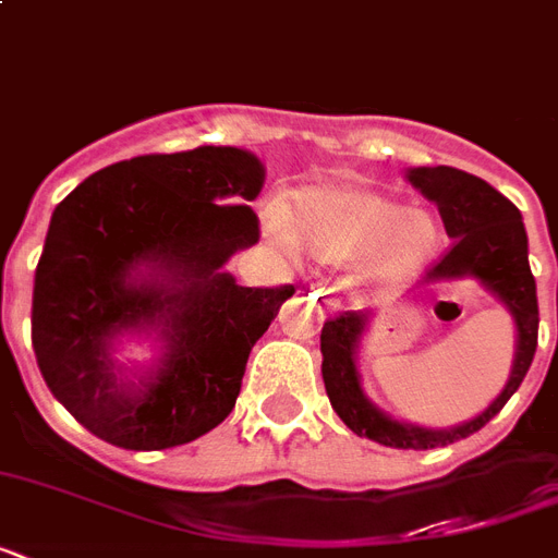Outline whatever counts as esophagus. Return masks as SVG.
Returning a JSON list of instances; mask_svg holds the SVG:
<instances>
[{"instance_id": "34e87169", "label": "esophagus", "mask_w": 558, "mask_h": 558, "mask_svg": "<svg viewBox=\"0 0 558 558\" xmlns=\"http://www.w3.org/2000/svg\"><path fill=\"white\" fill-rule=\"evenodd\" d=\"M313 298L318 301V306H324V310H336V298H332L330 292H324V289H315Z\"/></svg>"}]
</instances>
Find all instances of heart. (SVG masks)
<instances>
[{"label": "heart", "instance_id": "b5f03b06", "mask_svg": "<svg viewBox=\"0 0 558 558\" xmlns=\"http://www.w3.org/2000/svg\"><path fill=\"white\" fill-rule=\"evenodd\" d=\"M271 226L313 260L353 263L356 278L379 289L411 278L440 243L428 210L362 182L298 187L283 210L271 214Z\"/></svg>", "mask_w": 558, "mask_h": 558}]
</instances>
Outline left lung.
Segmentation results:
<instances>
[{
  "instance_id": "1",
  "label": "left lung",
  "mask_w": 558,
  "mask_h": 558,
  "mask_svg": "<svg viewBox=\"0 0 558 558\" xmlns=\"http://www.w3.org/2000/svg\"><path fill=\"white\" fill-rule=\"evenodd\" d=\"M408 182L437 205L446 234L451 236L449 252L425 269V280L472 275L498 301H504L515 318L519 350H515L510 381L504 385L498 399L484 414L454 428H420V425L390 420L362 393V385H359L356 344L365 330V318L359 313H341L324 322L322 373L332 411L344 420L353 434L390 446V449H437V446H449L481 432L507 405V399L519 390L527 376L538 344L536 278L530 271L527 231L521 222V210L504 193L466 170L446 168V165L414 168L408 173Z\"/></svg>"
}]
</instances>
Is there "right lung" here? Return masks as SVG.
Instances as JSON below:
<instances>
[{
	"mask_svg": "<svg viewBox=\"0 0 558 558\" xmlns=\"http://www.w3.org/2000/svg\"><path fill=\"white\" fill-rule=\"evenodd\" d=\"M263 165L236 147L150 153L92 173L51 214L34 275L31 344L57 402L118 449L185 446L234 411L283 287H236L228 257L260 240ZM148 269L141 275V266ZM156 326L160 371L117 379L108 344Z\"/></svg>",
	"mask_w": 558,
	"mask_h": 558,
	"instance_id": "obj_1",
	"label": "right lung"
}]
</instances>
